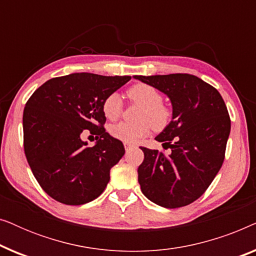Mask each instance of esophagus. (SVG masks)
<instances>
[{
    "instance_id": "obj_1",
    "label": "esophagus",
    "mask_w": 256,
    "mask_h": 256,
    "mask_svg": "<svg viewBox=\"0 0 256 256\" xmlns=\"http://www.w3.org/2000/svg\"><path fill=\"white\" fill-rule=\"evenodd\" d=\"M132 146H134V144H132V143H124L126 150H128L129 148H132Z\"/></svg>"
}]
</instances>
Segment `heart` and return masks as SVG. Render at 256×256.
<instances>
[{
  "mask_svg": "<svg viewBox=\"0 0 256 256\" xmlns=\"http://www.w3.org/2000/svg\"><path fill=\"white\" fill-rule=\"evenodd\" d=\"M132 102L141 106L136 120L138 122H118L110 128V135L126 143H135L149 134L150 127L160 130L170 122V108L162 104L163 96L155 87L148 84H136L127 90ZM124 110V102L120 94L110 93L102 102L104 115L108 120H116Z\"/></svg>",
  "mask_w": 256,
  "mask_h": 256,
  "instance_id": "1",
  "label": "heart"
}]
</instances>
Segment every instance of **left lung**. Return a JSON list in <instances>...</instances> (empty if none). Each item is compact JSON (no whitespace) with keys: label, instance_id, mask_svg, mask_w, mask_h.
<instances>
[{"label":"left lung","instance_id":"left-lung-1","mask_svg":"<svg viewBox=\"0 0 256 256\" xmlns=\"http://www.w3.org/2000/svg\"><path fill=\"white\" fill-rule=\"evenodd\" d=\"M134 78L166 94L172 104V120L155 138L170 149L169 155L141 146L142 194L166 208L186 206L208 190L222 166L230 132L228 110L218 90L196 76Z\"/></svg>","mask_w":256,"mask_h":256}]
</instances>
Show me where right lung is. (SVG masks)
Segmentation results:
<instances>
[{
    "label": "right lung",
    "instance_id": "add662e5",
    "mask_svg": "<svg viewBox=\"0 0 256 256\" xmlns=\"http://www.w3.org/2000/svg\"><path fill=\"white\" fill-rule=\"evenodd\" d=\"M129 80L128 76L72 73L48 80L28 100L24 152L34 178L54 200L82 205L107 186L124 146L104 128L102 102ZM86 128L98 140L93 147L80 138Z\"/></svg>",
    "mask_w": 256,
    "mask_h": 256
}]
</instances>
